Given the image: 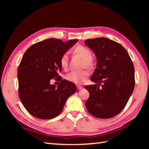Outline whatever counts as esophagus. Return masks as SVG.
<instances>
[{"mask_svg":"<svg viewBox=\"0 0 149 149\" xmlns=\"http://www.w3.org/2000/svg\"><path fill=\"white\" fill-rule=\"evenodd\" d=\"M77 88L78 90H81V89H82V88H83V86H79V85H77Z\"/></svg>","mask_w":149,"mask_h":149,"instance_id":"esophagus-1","label":"esophagus"}]
</instances>
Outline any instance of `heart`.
<instances>
[{"instance_id":"1","label":"heart","mask_w":149,"mask_h":149,"mask_svg":"<svg viewBox=\"0 0 149 149\" xmlns=\"http://www.w3.org/2000/svg\"><path fill=\"white\" fill-rule=\"evenodd\" d=\"M74 54L79 56L83 60V66L86 68H91L93 66V60L91 59V52L86 47L82 45H77L72 50ZM60 66L64 70L68 67V57L66 54H63L59 60ZM89 75V72L86 70L81 72H72L66 75V79L76 84L84 83Z\"/></svg>"}]
</instances>
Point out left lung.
<instances>
[{"label": "left lung", "instance_id": "8db88e82", "mask_svg": "<svg viewBox=\"0 0 149 149\" xmlns=\"http://www.w3.org/2000/svg\"><path fill=\"white\" fill-rule=\"evenodd\" d=\"M85 45L96 56L97 67L90 80L98 83L85 86L90 93L85 106L97 118H112L122 111L133 92V63L124 47L107 38L86 40Z\"/></svg>", "mask_w": 149, "mask_h": 149}]
</instances>
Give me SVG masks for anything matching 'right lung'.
<instances>
[{
  "label": "right lung",
  "mask_w": 149,
  "mask_h": 149,
  "mask_svg": "<svg viewBox=\"0 0 149 149\" xmlns=\"http://www.w3.org/2000/svg\"><path fill=\"white\" fill-rule=\"evenodd\" d=\"M77 41L64 43L58 39H47L34 44L24 53L17 72L18 95L31 115L42 120L55 118L62 111L68 98L75 93V84L62 79L58 72L62 69L61 56ZM53 78L60 81L57 87L49 83Z\"/></svg>",
  "instance_id": "1"
}]
</instances>
